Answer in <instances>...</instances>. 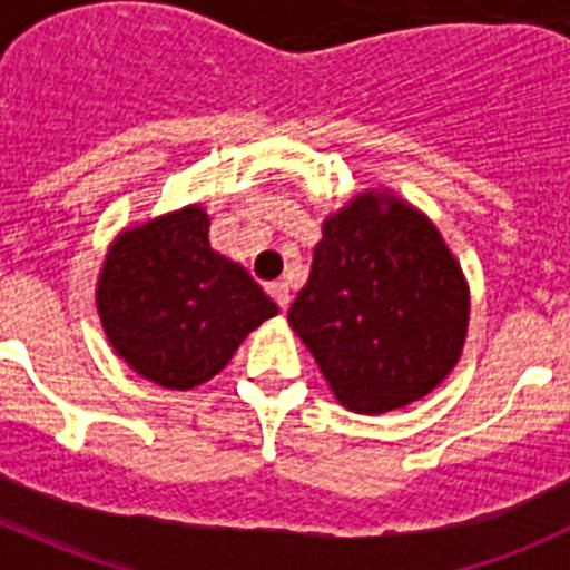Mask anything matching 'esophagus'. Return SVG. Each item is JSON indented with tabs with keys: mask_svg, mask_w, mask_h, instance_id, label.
Returning a JSON list of instances; mask_svg holds the SVG:
<instances>
[{
	"mask_svg": "<svg viewBox=\"0 0 570 570\" xmlns=\"http://www.w3.org/2000/svg\"><path fill=\"white\" fill-rule=\"evenodd\" d=\"M268 294H271V299H274L282 311H288L291 294H288V285H285V282H271Z\"/></svg>",
	"mask_w": 570,
	"mask_h": 570,
	"instance_id": "1",
	"label": "esophagus"
}]
</instances>
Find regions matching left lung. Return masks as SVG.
I'll return each mask as SVG.
<instances>
[{
  "mask_svg": "<svg viewBox=\"0 0 570 570\" xmlns=\"http://www.w3.org/2000/svg\"><path fill=\"white\" fill-rule=\"evenodd\" d=\"M468 285L434 223L365 190L328 216L288 311L331 391L356 414L431 394L460 362Z\"/></svg>",
  "mask_w": 570,
  "mask_h": 570,
  "instance_id": "left-lung-1",
  "label": "left lung"
}]
</instances>
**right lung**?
<instances>
[{
    "label": "right lung",
    "mask_w": 570,
    "mask_h": 570,
    "mask_svg": "<svg viewBox=\"0 0 570 570\" xmlns=\"http://www.w3.org/2000/svg\"><path fill=\"white\" fill-rule=\"evenodd\" d=\"M199 205L122 230L97 285L114 351L136 374L174 391L203 385L239 342L279 314L248 271L216 254Z\"/></svg>",
    "instance_id": "add662e5"
}]
</instances>
